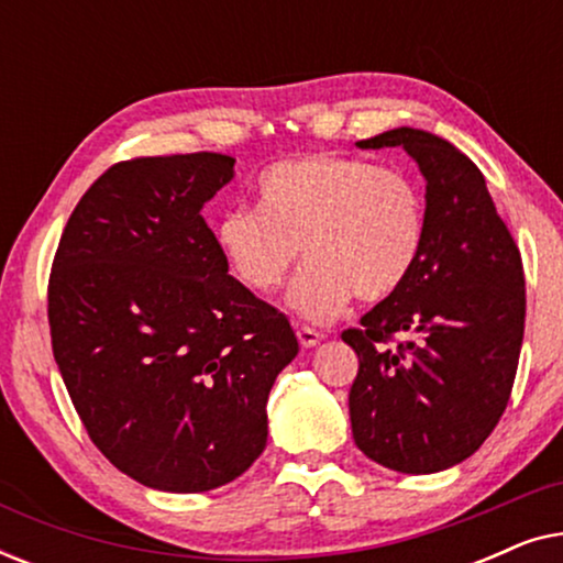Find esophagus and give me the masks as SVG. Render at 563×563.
I'll return each instance as SVG.
<instances>
[{"label":"esophagus","mask_w":563,"mask_h":563,"mask_svg":"<svg viewBox=\"0 0 563 563\" xmlns=\"http://www.w3.org/2000/svg\"><path fill=\"white\" fill-rule=\"evenodd\" d=\"M297 338H299V345H302V349H314V345L322 341V335L312 328H297Z\"/></svg>","instance_id":"34e87169"}]
</instances>
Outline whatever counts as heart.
Returning <instances> with one entry per match:
<instances>
[{
  "label": "heart",
  "mask_w": 563,
  "mask_h": 563,
  "mask_svg": "<svg viewBox=\"0 0 563 563\" xmlns=\"http://www.w3.org/2000/svg\"><path fill=\"white\" fill-rule=\"evenodd\" d=\"M212 233L228 272L256 295L279 289L302 251L287 307L325 325L356 295L376 302L402 287L426 243V197L405 168L307 153L261 172L256 207L225 210Z\"/></svg>",
  "instance_id": "1"
}]
</instances>
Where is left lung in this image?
I'll return each mask as SVG.
<instances>
[{
    "label": "left lung",
    "instance_id": "8db88e82",
    "mask_svg": "<svg viewBox=\"0 0 563 563\" xmlns=\"http://www.w3.org/2000/svg\"><path fill=\"white\" fill-rule=\"evenodd\" d=\"M356 145L418 164L426 243L402 287L343 333L358 356L353 441L391 472L435 474L472 456L510 399L526 330L520 251L482 172L445 137L395 128ZM397 332L405 344L380 345Z\"/></svg>",
    "mask_w": 563,
    "mask_h": 563
}]
</instances>
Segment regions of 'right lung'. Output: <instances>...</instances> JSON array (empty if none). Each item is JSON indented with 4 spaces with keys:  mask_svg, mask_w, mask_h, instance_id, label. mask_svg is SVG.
<instances>
[{
    "mask_svg": "<svg viewBox=\"0 0 563 563\" xmlns=\"http://www.w3.org/2000/svg\"><path fill=\"white\" fill-rule=\"evenodd\" d=\"M235 158L122 161L91 184L48 284L53 356L110 464L161 492H207L266 449V399L299 343L228 274L202 207Z\"/></svg>",
    "mask_w": 563,
    "mask_h": 563,
    "instance_id": "right-lung-1",
    "label": "right lung"
}]
</instances>
